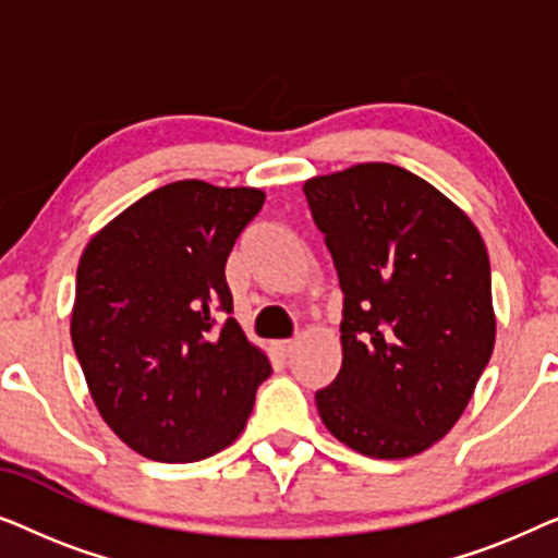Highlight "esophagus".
<instances>
[{
	"label": "esophagus",
	"mask_w": 558,
	"mask_h": 558,
	"mask_svg": "<svg viewBox=\"0 0 558 558\" xmlns=\"http://www.w3.org/2000/svg\"><path fill=\"white\" fill-rule=\"evenodd\" d=\"M271 350L279 357H289V355H292V350H294V342L292 340H274L271 342Z\"/></svg>",
	"instance_id": "obj_1"
}]
</instances>
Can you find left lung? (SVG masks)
Segmentation results:
<instances>
[{
	"mask_svg": "<svg viewBox=\"0 0 558 558\" xmlns=\"http://www.w3.org/2000/svg\"><path fill=\"white\" fill-rule=\"evenodd\" d=\"M342 300L340 373L315 393L335 439L403 460L457 424L495 345L490 258L429 182L365 162L304 182Z\"/></svg>",
	"mask_w": 558,
	"mask_h": 558,
	"instance_id": "obj_1",
	"label": "left lung"
}]
</instances>
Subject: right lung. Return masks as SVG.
Returning <instances> with one entry per match:
<instances>
[{"label": "right lung", "instance_id": "add662e5", "mask_svg": "<svg viewBox=\"0 0 558 558\" xmlns=\"http://www.w3.org/2000/svg\"><path fill=\"white\" fill-rule=\"evenodd\" d=\"M266 201L180 180L88 241L75 274L73 350L111 432L155 462H197L239 439L271 363L233 312L226 262Z\"/></svg>", "mask_w": 558, "mask_h": 558}]
</instances>
